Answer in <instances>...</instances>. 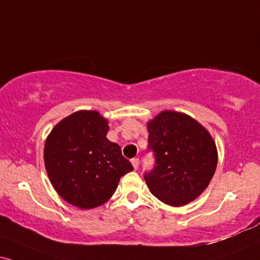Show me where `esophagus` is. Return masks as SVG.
I'll use <instances>...</instances> for the list:
<instances>
[{"label": "esophagus", "instance_id": "1", "mask_svg": "<svg viewBox=\"0 0 260 260\" xmlns=\"http://www.w3.org/2000/svg\"><path fill=\"white\" fill-rule=\"evenodd\" d=\"M131 162L133 164V168L137 170L138 167H139V158H132L131 159Z\"/></svg>", "mask_w": 260, "mask_h": 260}]
</instances>
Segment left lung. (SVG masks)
Segmentation results:
<instances>
[{"mask_svg": "<svg viewBox=\"0 0 260 260\" xmlns=\"http://www.w3.org/2000/svg\"><path fill=\"white\" fill-rule=\"evenodd\" d=\"M153 168L144 173L151 193L160 202L182 206L209 186L217 150L208 131L188 115L166 110L147 124Z\"/></svg>", "mask_w": 260, "mask_h": 260, "instance_id": "1", "label": "left lung"}]
</instances>
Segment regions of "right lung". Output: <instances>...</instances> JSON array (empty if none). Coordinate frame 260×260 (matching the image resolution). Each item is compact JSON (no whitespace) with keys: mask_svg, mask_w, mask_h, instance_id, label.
Returning <instances> with one entry per match:
<instances>
[{"mask_svg":"<svg viewBox=\"0 0 260 260\" xmlns=\"http://www.w3.org/2000/svg\"><path fill=\"white\" fill-rule=\"evenodd\" d=\"M108 121L97 111H77L55 126L44 147L49 179L72 205L93 209L108 202L120 179L132 172L120 146L106 137Z\"/></svg>","mask_w":260,"mask_h":260,"instance_id":"obj_1","label":"right lung"}]
</instances>
